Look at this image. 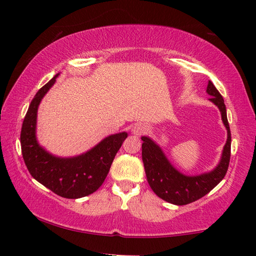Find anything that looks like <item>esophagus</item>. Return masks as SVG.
I'll return each instance as SVG.
<instances>
[{"instance_id":"34e87169","label":"esophagus","mask_w":256,"mask_h":256,"mask_svg":"<svg viewBox=\"0 0 256 256\" xmlns=\"http://www.w3.org/2000/svg\"><path fill=\"white\" fill-rule=\"evenodd\" d=\"M146 131H148V126H146V125L143 123H136L132 128V133L138 135V136H140V135H143L144 133H146Z\"/></svg>"}]
</instances>
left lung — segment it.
Here are the masks:
<instances>
[{"mask_svg": "<svg viewBox=\"0 0 256 256\" xmlns=\"http://www.w3.org/2000/svg\"><path fill=\"white\" fill-rule=\"evenodd\" d=\"M206 92L211 96L209 100L219 108L228 131L221 160L214 170L199 176H184L170 165L158 145L148 138H142V160L148 184L160 198L172 204L184 206L202 198L224 178L229 167L231 132L224 98L211 81L206 86Z\"/></svg>", "mask_w": 256, "mask_h": 256, "instance_id": "1", "label": "left lung"}]
</instances>
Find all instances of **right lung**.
<instances>
[{"label": "right lung", "instance_id": "1", "mask_svg": "<svg viewBox=\"0 0 256 256\" xmlns=\"http://www.w3.org/2000/svg\"><path fill=\"white\" fill-rule=\"evenodd\" d=\"M57 76L42 86L30 102L22 125V155L27 170L37 182L60 197L77 199L99 189L128 134L110 135L86 154L72 158H59L48 154L36 140V116L38 104L55 84Z\"/></svg>", "mask_w": 256, "mask_h": 256}]
</instances>
